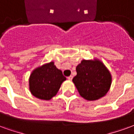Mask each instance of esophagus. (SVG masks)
Segmentation results:
<instances>
[{
    "instance_id": "esophagus-1",
    "label": "esophagus",
    "mask_w": 134,
    "mask_h": 134,
    "mask_svg": "<svg viewBox=\"0 0 134 134\" xmlns=\"http://www.w3.org/2000/svg\"><path fill=\"white\" fill-rule=\"evenodd\" d=\"M72 78H73V77H72V76H70V77H67V79H68L69 80H72Z\"/></svg>"
}]
</instances>
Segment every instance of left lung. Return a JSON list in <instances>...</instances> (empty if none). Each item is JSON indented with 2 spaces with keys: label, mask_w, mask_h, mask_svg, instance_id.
Wrapping results in <instances>:
<instances>
[{
  "label": "left lung",
  "mask_w": 134,
  "mask_h": 134,
  "mask_svg": "<svg viewBox=\"0 0 134 134\" xmlns=\"http://www.w3.org/2000/svg\"><path fill=\"white\" fill-rule=\"evenodd\" d=\"M73 82L85 99L97 100L106 95L111 84V76L99 60H82L76 67Z\"/></svg>",
  "instance_id": "8db88e82"
}]
</instances>
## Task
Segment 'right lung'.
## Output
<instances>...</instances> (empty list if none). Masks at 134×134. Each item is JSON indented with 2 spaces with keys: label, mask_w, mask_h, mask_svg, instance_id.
I'll return each mask as SVG.
<instances>
[{
  "label": "right lung",
  "mask_w": 134,
  "mask_h": 134,
  "mask_svg": "<svg viewBox=\"0 0 134 134\" xmlns=\"http://www.w3.org/2000/svg\"><path fill=\"white\" fill-rule=\"evenodd\" d=\"M64 80L62 71L51 62L33 70L29 79L30 90L35 97L49 100L57 94Z\"/></svg>",
  "instance_id": "add662e5"
}]
</instances>
